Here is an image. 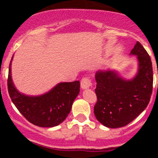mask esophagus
I'll list each match as a JSON object with an SVG mask.
<instances>
[{
	"label": "esophagus",
	"instance_id": "1",
	"mask_svg": "<svg viewBox=\"0 0 158 158\" xmlns=\"http://www.w3.org/2000/svg\"><path fill=\"white\" fill-rule=\"evenodd\" d=\"M92 83H91V81L89 80V78L87 77H85L83 78L81 81V88L82 89H89V87L91 86Z\"/></svg>",
	"mask_w": 158,
	"mask_h": 158
}]
</instances>
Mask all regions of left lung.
I'll return each mask as SVG.
<instances>
[{
    "label": "left lung",
    "mask_w": 158,
    "mask_h": 158,
    "mask_svg": "<svg viewBox=\"0 0 158 158\" xmlns=\"http://www.w3.org/2000/svg\"><path fill=\"white\" fill-rule=\"evenodd\" d=\"M130 54L136 56L138 61L134 77L126 79L115 69H100L95 76L97 102L94 114L107 127L126 126L146 109L150 102L153 80L151 59L139 42Z\"/></svg>",
    "instance_id": "left-lung-1"
}]
</instances>
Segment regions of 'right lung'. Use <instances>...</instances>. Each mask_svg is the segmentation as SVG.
I'll return each instance as SVG.
<instances>
[{
  "mask_svg": "<svg viewBox=\"0 0 158 158\" xmlns=\"http://www.w3.org/2000/svg\"><path fill=\"white\" fill-rule=\"evenodd\" d=\"M8 69V90L12 103L31 123L41 127H53L62 123L69 114L72 104L80 93V82H60L39 96L18 91L12 78V62Z\"/></svg>",
  "mask_w": 158,
  "mask_h": 158,
  "instance_id": "obj_1",
  "label": "right lung"
}]
</instances>
